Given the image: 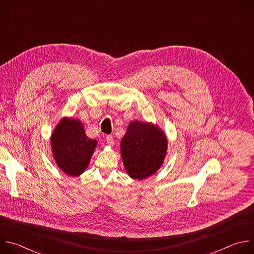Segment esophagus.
<instances>
[{
    "label": "esophagus",
    "instance_id": "1",
    "mask_svg": "<svg viewBox=\"0 0 254 254\" xmlns=\"http://www.w3.org/2000/svg\"><path fill=\"white\" fill-rule=\"evenodd\" d=\"M105 140H106V143L108 144V146H114V137H113V135H111V134H108V135H106L105 136Z\"/></svg>",
    "mask_w": 254,
    "mask_h": 254
}]
</instances>
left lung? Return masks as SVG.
<instances>
[{"label": "left lung", "mask_w": 254, "mask_h": 254, "mask_svg": "<svg viewBox=\"0 0 254 254\" xmlns=\"http://www.w3.org/2000/svg\"><path fill=\"white\" fill-rule=\"evenodd\" d=\"M168 141L157 126L134 121L129 123L121 141V154L127 174L143 180L155 174L163 165Z\"/></svg>", "instance_id": "left-lung-1"}]
</instances>
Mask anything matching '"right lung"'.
<instances>
[{"mask_svg":"<svg viewBox=\"0 0 254 254\" xmlns=\"http://www.w3.org/2000/svg\"><path fill=\"white\" fill-rule=\"evenodd\" d=\"M97 141L89 138L79 120L64 118L51 136V148L57 166L68 176L81 175L87 168Z\"/></svg>","mask_w":254,"mask_h":254,"instance_id":"obj_1","label":"right lung"}]
</instances>
